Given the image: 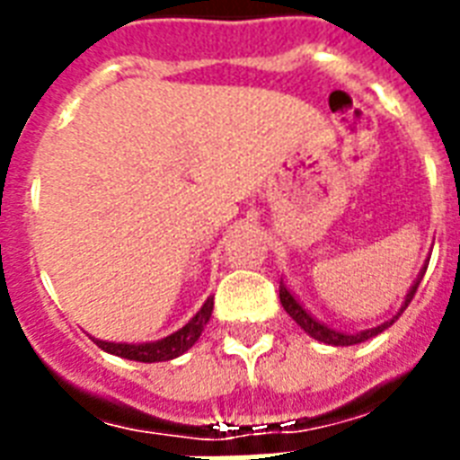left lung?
I'll list each match as a JSON object with an SVG mask.
<instances>
[{"mask_svg": "<svg viewBox=\"0 0 460 460\" xmlns=\"http://www.w3.org/2000/svg\"><path fill=\"white\" fill-rule=\"evenodd\" d=\"M425 265H428V262H425ZM425 270H428V267H422L420 272H418V277H415L413 287L408 288L406 298H403V303H401L399 314L406 310L408 303L413 301V296H415V291H418V287H420V279H422V274H425ZM279 301H281V305H284V310L291 314V320H294L298 327L305 329L307 334L313 336V339H317V341H322V343H329V346H353V343H363V341H367V339H372V336L382 334L386 327H392L394 322L399 320V314H394L392 320L382 322L379 327L363 329V332H356V334H346V332H336V329L327 327L324 322L314 320L313 314L307 313L305 307L296 301V296L288 291V287L284 284V281L279 284Z\"/></svg>", "mask_w": 460, "mask_h": 460, "instance_id": "8db88e82", "label": "left lung"}]
</instances>
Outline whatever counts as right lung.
<instances>
[{"label":"right lung","mask_w":460,"mask_h":460,"mask_svg":"<svg viewBox=\"0 0 460 460\" xmlns=\"http://www.w3.org/2000/svg\"><path fill=\"white\" fill-rule=\"evenodd\" d=\"M212 307H215V296H209L208 301L202 303L198 313L188 320V324L173 332V334L159 339V341H146V343H114L95 339V343L102 350L111 353V356L126 358V360H136V363H162V360H173V358L183 356L198 339H200L202 329L212 317Z\"/></svg>","instance_id":"1"}]
</instances>
